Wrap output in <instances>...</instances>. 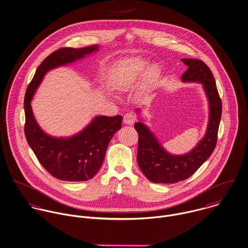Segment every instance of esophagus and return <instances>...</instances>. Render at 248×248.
I'll return each instance as SVG.
<instances>
[{"instance_id":"34e87169","label":"esophagus","mask_w":248,"mask_h":248,"mask_svg":"<svg viewBox=\"0 0 248 248\" xmlns=\"http://www.w3.org/2000/svg\"><path fill=\"white\" fill-rule=\"evenodd\" d=\"M136 121V118L135 116L132 114V113H126L124 116V123L125 124H128V125H133L134 123Z\"/></svg>"}]
</instances>
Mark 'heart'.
Wrapping results in <instances>:
<instances>
[{"label":"heart","instance_id":"1","mask_svg":"<svg viewBox=\"0 0 248 248\" xmlns=\"http://www.w3.org/2000/svg\"><path fill=\"white\" fill-rule=\"evenodd\" d=\"M160 77L156 65L139 58H126L118 63L112 75V85L119 92H129L136 88L143 78L141 93L145 94L153 89Z\"/></svg>","mask_w":248,"mask_h":248}]
</instances>
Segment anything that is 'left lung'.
<instances>
[{"instance_id": "8db88e82", "label": "left lung", "mask_w": 248, "mask_h": 248, "mask_svg": "<svg viewBox=\"0 0 248 248\" xmlns=\"http://www.w3.org/2000/svg\"><path fill=\"white\" fill-rule=\"evenodd\" d=\"M181 61L188 66L181 77L182 81L202 84L209 104L208 125L204 137L194 149L185 154L175 155L163 148L142 119L135 124L139 135L137 162L142 172L154 183H176L187 179L210 157L217 145L222 106L214 76L199 59L182 58ZM136 111L140 113L141 110Z\"/></svg>"}]
</instances>
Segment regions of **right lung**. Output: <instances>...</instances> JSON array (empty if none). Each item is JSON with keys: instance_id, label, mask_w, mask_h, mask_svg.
<instances>
[{"instance_id": "obj_1", "label": "right lung", "mask_w": 248, "mask_h": 248, "mask_svg": "<svg viewBox=\"0 0 248 248\" xmlns=\"http://www.w3.org/2000/svg\"><path fill=\"white\" fill-rule=\"evenodd\" d=\"M98 50V45H92L55 50L39 65L26 92L25 135L28 144L45 170L63 181H86L95 176L103 163L110 140L122 127L123 118L120 115L97 116L73 136L53 137L38 125L31 102L49 71L74 63Z\"/></svg>"}]
</instances>
